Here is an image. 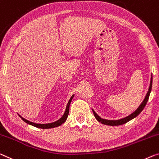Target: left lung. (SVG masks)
<instances>
[{
  "mask_svg": "<svg viewBox=\"0 0 159 159\" xmlns=\"http://www.w3.org/2000/svg\"><path fill=\"white\" fill-rule=\"evenodd\" d=\"M152 81H153V78H152V75H151L150 86H149L148 91L147 92V93H146V95L145 98H144L143 101H142V103L140 104V106L137 108V109L134 112H133L131 114H130L129 116H128L125 117V118H121V119L108 120V119H105V118H102L101 117L99 116L96 113V111H95L93 108H92V111H93V113L95 118H96V120H98V122H100V123H101V124H103L104 125H120L124 124H125V123L129 122V120H132L133 118H136L137 116H138L139 113H140L141 111H143L144 107H145L146 105V103H147V101L148 100L149 96H150V93L151 91V88H152Z\"/></svg>",
  "mask_w": 159,
  "mask_h": 159,
  "instance_id": "1",
  "label": "left lung"
}]
</instances>
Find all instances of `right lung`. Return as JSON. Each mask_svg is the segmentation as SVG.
I'll return each instance as SVG.
<instances>
[{
	"instance_id": "obj_1",
	"label": "right lung",
	"mask_w": 159,
	"mask_h": 159,
	"mask_svg": "<svg viewBox=\"0 0 159 159\" xmlns=\"http://www.w3.org/2000/svg\"><path fill=\"white\" fill-rule=\"evenodd\" d=\"M73 97H74V94H73V96L70 97L69 101H68V103H67V106H66V111H65L64 113H63V115L60 118H59L58 120H56V121H55V122L49 123V124H35V123L31 122V121H30V120H26L25 118L21 116L20 115H19V114L18 115H19V116L21 118V119H22L23 121H25V123H26V124L31 125H33V126H35L36 128H39V129H53V128L60 126V125L61 124H63V123L66 121V119H67L68 113H69L70 104V103H71V101H72Z\"/></svg>"
}]
</instances>
